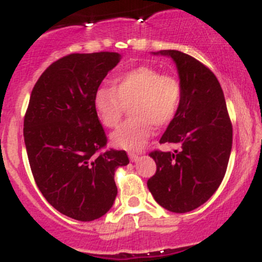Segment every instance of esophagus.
I'll list each match as a JSON object with an SVG mask.
<instances>
[{"instance_id": "1", "label": "esophagus", "mask_w": 262, "mask_h": 262, "mask_svg": "<svg viewBox=\"0 0 262 262\" xmlns=\"http://www.w3.org/2000/svg\"><path fill=\"white\" fill-rule=\"evenodd\" d=\"M128 156H129V160H130L132 162H135V161L139 160V155L134 154V152H129Z\"/></svg>"}]
</instances>
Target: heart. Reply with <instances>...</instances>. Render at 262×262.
I'll list each match as a JSON object with an SVG mask.
<instances>
[{
	"mask_svg": "<svg viewBox=\"0 0 262 262\" xmlns=\"http://www.w3.org/2000/svg\"><path fill=\"white\" fill-rule=\"evenodd\" d=\"M181 86L175 77L151 66H139L112 80V89L100 87L93 95V110L102 124L114 128L130 107L132 121L110 135L111 143L124 150H140L151 135L152 124L164 127L175 117Z\"/></svg>",
	"mask_w": 262,
	"mask_h": 262,
	"instance_id": "heart-1",
	"label": "heart"
}]
</instances>
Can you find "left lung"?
<instances>
[{
    "instance_id": "obj_1",
    "label": "left lung",
    "mask_w": 262,
    "mask_h": 262,
    "mask_svg": "<svg viewBox=\"0 0 262 262\" xmlns=\"http://www.w3.org/2000/svg\"><path fill=\"white\" fill-rule=\"evenodd\" d=\"M172 59L181 100L160 143L179 150L152 151L155 175L148 188L165 209L185 213L206 203L223 181L233 144V128L224 93L214 74L179 50L151 53Z\"/></svg>"
}]
</instances>
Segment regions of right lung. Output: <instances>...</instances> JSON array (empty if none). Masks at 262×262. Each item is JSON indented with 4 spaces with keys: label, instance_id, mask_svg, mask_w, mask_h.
Returning <instances> with one entry per match:
<instances>
[{
    "label": "right lung",
    "instance_id": "obj_1",
    "mask_svg": "<svg viewBox=\"0 0 262 262\" xmlns=\"http://www.w3.org/2000/svg\"><path fill=\"white\" fill-rule=\"evenodd\" d=\"M118 53L71 54L53 62L33 89L25 117V143L39 191L61 214L101 218L117 196L114 172L127 166L124 150H108L93 95L118 65Z\"/></svg>",
    "mask_w": 262,
    "mask_h": 262
}]
</instances>
